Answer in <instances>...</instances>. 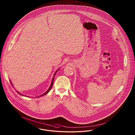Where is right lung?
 <instances>
[{"instance_id": "obj_1", "label": "right lung", "mask_w": 135, "mask_h": 135, "mask_svg": "<svg viewBox=\"0 0 135 135\" xmlns=\"http://www.w3.org/2000/svg\"><path fill=\"white\" fill-rule=\"evenodd\" d=\"M59 70V69H58ZM58 70L56 72H55V74H54V77H53V78H52V81H51V86H50V88L49 89V90H47L46 92H45V93H44L43 95H41V96H40L39 97H41V96H44V95H46V94H47L49 92V91L51 90V88H52V85H53V81H54V76H55V75H56V72L58 71ZM11 84H12V83H11ZM17 93H18V94H19L20 95H21V94H20L19 93V92H18L17 91Z\"/></svg>"}]
</instances>
